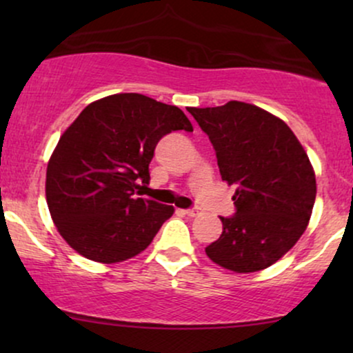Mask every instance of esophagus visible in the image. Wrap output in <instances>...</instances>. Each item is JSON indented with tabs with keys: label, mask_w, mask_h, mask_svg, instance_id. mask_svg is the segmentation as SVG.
<instances>
[{
	"label": "esophagus",
	"mask_w": 353,
	"mask_h": 353,
	"mask_svg": "<svg viewBox=\"0 0 353 353\" xmlns=\"http://www.w3.org/2000/svg\"><path fill=\"white\" fill-rule=\"evenodd\" d=\"M184 214H185V216H189V217H196V216H199V214H201V209H199V208L185 209Z\"/></svg>",
	"instance_id": "esophagus-1"
}]
</instances>
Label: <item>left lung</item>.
I'll list each match as a JSON object with an SVG mask.
<instances>
[{"label": "left lung", "mask_w": 353, "mask_h": 353, "mask_svg": "<svg viewBox=\"0 0 353 353\" xmlns=\"http://www.w3.org/2000/svg\"><path fill=\"white\" fill-rule=\"evenodd\" d=\"M188 111L214 145L222 181L237 185L236 214L221 217V237L205 254L239 274L267 269L310 221L317 184L309 156L289 125L254 104L229 101Z\"/></svg>", "instance_id": "left-lung-1"}]
</instances>
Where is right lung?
Instances as JSON below:
<instances>
[{"label": "right lung", "instance_id": "1", "mask_svg": "<svg viewBox=\"0 0 353 353\" xmlns=\"http://www.w3.org/2000/svg\"><path fill=\"white\" fill-rule=\"evenodd\" d=\"M181 129L192 124L179 108L123 92L91 103L63 132L48 163L46 201L76 252L116 264L151 244L174 208L137 197V189L151 179L161 137Z\"/></svg>", "mask_w": 353, "mask_h": 353}]
</instances>
